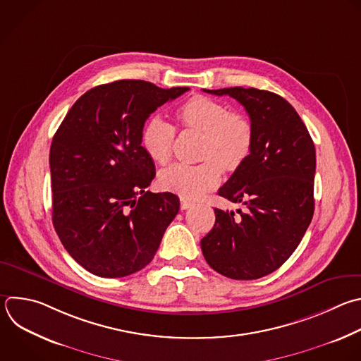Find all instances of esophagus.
Returning a JSON list of instances; mask_svg holds the SVG:
<instances>
[{"instance_id":"obj_1","label":"esophagus","mask_w":361,"mask_h":361,"mask_svg":"<svg viewBox=\"0 0 361 361\" xmlns=\"http://www.w3.org/2000/svg\"><path fill=\"white\" fill-rule=\"evenodd\" d=\"M180 207H181V209H188V208H192V207H194V204H192L191 201H187V200L181 198V204H180Z\"/></svg>"}]
</instances>
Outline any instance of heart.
<instances>
[{
  "mask_svg": "<svg viewBox=\"0 0 361 361\" xmlns=\"http://www.w3.org/2000/svg\"><path fill=\"white\" fill-rule=\"evenodd\" d=\"M180 125L201 133L198 164L176 163L159 176L163 190L184 200H197L215 188L222 169L235 171L250 157L254 145V128L250 118L211 97L197 94L177 111ZM176 129L160 116L149 118L142 130V147L150 159L160 164L170 161Z\"/></svg>",
  "mask_w": 361,
  "mask_h": 361,
  "instance_id": "1",
  "label": "heart"
}]
</instances>
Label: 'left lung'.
I'll return each instance as SVG.
<instances>
[{
  "instance_id": "1",
  "label": "left lung",
  "mask_w": 361,
  "mask_h": 361,
  "mask_svg": "<svg viewBox=\"0 0 361 361\" xmlns=\"http://www.w3.org/2000/svg\"><path fill=\"white\" fill-rule=\"evenodd\" d=\"M204 92L241 103L254 128L248 160L218 194L245 209L215 208V224L201 239L207 264L218 274L251 281L282 267L300 244L314 211L316 150L293 106L255 87Z\"/></svg>"
}]
</instances>
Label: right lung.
Listing matches in <instances>:
<instances>
[{
	"label": "right lung",
	"instance_id": "1",
	"mask_svg": "<svg viewBox=\"0 0 361 361\" xmlns=\"http://www.w3.org/2000/svg\"><path fill=\"white\" fill-rule=\"evenodd\" d=\"M190 87L123 79L82 94L49 153L52 222L68 254L100 278H123L152 262L180 209L171 192L146 188L156 176L142 147L149 116Z\"/></svg>",
	"mask_w": 361,
	"mask_h": 361
}]
</instances>
